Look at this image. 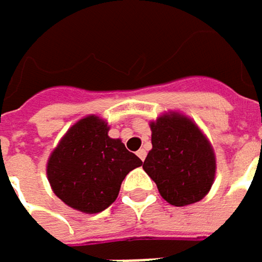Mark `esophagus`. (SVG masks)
Here are the masks:
<instances>
[{
	"instance_id": "34e87169",
	"label": "esophagus",
	"mask_w": 262,
	"mask_h": 262,
	"mask_svg": "<svg viewBox=\"0 0 262 262\" xmlns=\"http://www.w3.org/2000/svg\"><path fill=\"white\" fill-rule=\"evenodd\" d=\"M136 155H138V157L144 162V159L147 157V151H145L144 148H141V150H138V151H136Z\"/></svg>"
}]
</instances>
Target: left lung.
I'll list each match as a JSON object with an SVG mask.
<instances>
[{"label": "left lung", "mask_w": 262, "mask_h": 262, "mask_svg": "<svg viewBox=\"0 0 262 262\" xmlns=\"http://www.w3.org/2000/svg\"><path fill=\"white\" fill-rule=\"evenodd\" d=\"M150 129L153 148L142 168L160 196L176 207L201 201L216 177V155L205 133L179 111L159 115Z\"/></svg>", "instance_id": "1"}]
</instances>
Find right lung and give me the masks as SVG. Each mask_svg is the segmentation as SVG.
Returning a JSON list of instances; mask_svg holds the SVG:
<instances>
[{
  "mask_svg": "<svg viewBox=\"0 0 262 262\" xmlns=\"http://www.w3.org/2000/svg\"><path fill=\"white\" fill-rule=\"evenodd\" d=\"M106 120L86 115L64 133L46 163L51 189L66 205L96 214L117 200L123 180L142 160L107 135Z\"/></svg>",
  "mask_w": 262,
  "mask_h": 262,
  "instance_id": "1",
  "label": "right lung"
}]
</instances>
